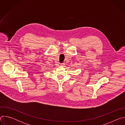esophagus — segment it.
I'll return each mask as SVG.
<instances>
[{
	"mask_svg": "<svg viewBox=\"0 0 125 125\" xmlns=\"http://www.w3.org/2000/svg\"><path fill=\"white\" fill-rule=\"evenodd\" d=\"M60 65H61V66L63 67V66H64V65H65V64H64V63H62V64H61Z\"/></svg>",
	"mask_w": 125,
	"mask_h": 125,
	"instance_id": "obj_1",
	"label": "esophagus"
}]
</instances>
